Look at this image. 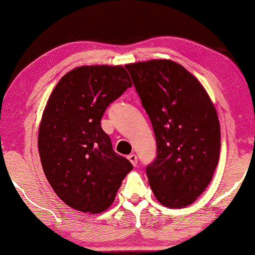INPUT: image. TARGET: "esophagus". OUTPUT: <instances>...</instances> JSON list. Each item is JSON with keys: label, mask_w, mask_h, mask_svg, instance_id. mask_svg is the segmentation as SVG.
Listing matches in <instances>:
<instances>
[{"label": "esophagus", "mask_w": 255, "mask_h": 255, "mask_svg": "<svg viewBox=\"0 0 255 255\" xmlns=\"http://www.w3.org/2000/svg\"><path fill=\"white\" fill-rule=\"evenodd\" d=\"M128 161L132 163L133 166H137V162H138L137 155H134V153H131V155L128 156Z\"/></svg>", "instance_id": "esophagus-1"}]
</instances>
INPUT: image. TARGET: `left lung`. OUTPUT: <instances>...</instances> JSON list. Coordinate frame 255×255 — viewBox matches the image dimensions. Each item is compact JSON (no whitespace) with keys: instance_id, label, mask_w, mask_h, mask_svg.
Here are the masks:
<instances>
[{"instance_id":"left-lung-1","label":"left lung","mask_w":255,"mask_h":255,"mask_svg":"<svg viewBox=\"0 0 255 255\" xmlns=\"http://www.w3.org/2000/svg\"><path fill=\"white\" fill-rule=\"evenodd\" d=\"M151 121L157 156L146 166L156 199L170 208L193 203L219 163L218 113L200 81L171 60L125 66Z\"/></svg>"}]
</instances>
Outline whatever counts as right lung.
<instances>
[{"label":"right lung","instance_id":"add662e5","mask_svg":"<svg viewBox=\"0 0 255 255\" xmlns=\"http://www.w3.org/2000/svg\"><path fill=\"white\" fill-rule=\"evenodd\" d=\"M131 86L122 66H81L65 74L49 97L39 130L41 164L53 190L72 208L106 210L132 170L100 125L108 106Z\"/></svg>","mask_w":255,"mask_h":255}]
</instances>
